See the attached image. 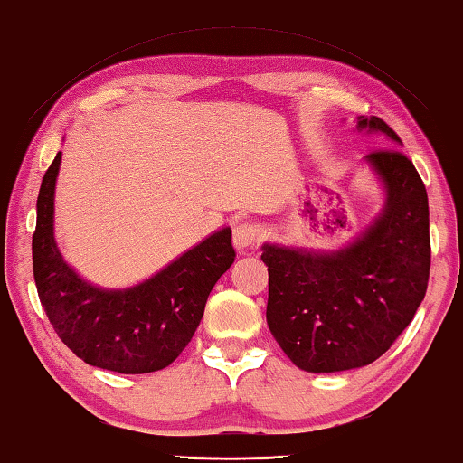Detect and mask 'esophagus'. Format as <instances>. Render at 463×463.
<instances>
[{"label":"esophagus","instance_id":"esophagus-1","mask_svg":"<svg viewBox=\"0 0 463 463\" xmlns=\"http://www.w3.org/2000/svg\"><path fill=\"white\" fill-rule=\"evenodd\" d=\"M262 240V227L254 222H244L233 227V244L238 250L256 246Z\"/></svg>","mask_w":463,"mask_h":463}]
</instances>
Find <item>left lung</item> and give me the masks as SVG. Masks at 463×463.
Segmentation results:
<instances>
[{
  "label": "left lung",
  "mask_w": 463,
  "mask_h": 463,
  "mask_svg": "<svg viewBox=\"0 0 463 463\" xmlns=\"http://www.w3.org/2000/svg\"><path fill=\"white\" fill-rule=\"evenodd\" d=\"M359 128L402 143L382 118ZM388 201L363 236L335 254L262 246L269 267L267 322L303 371L335 373L380 359L424 299L430 270L429 199L414 164L396 146L373 149Z\"/></svg>",
  "instance_id": "1"
}]
</instances>
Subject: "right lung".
Masks as SVG:
<instances>
[{
	"instance_id": "1",
	"label": "right lung",
	"mask_w": 463,
	"mask_h": 463,
	"mask_svg": "<svg viewBox=\"0 0 463 463\" xmlns=\"http://www.w3.org/2000/svg\"><path fill=\"white\" fill-rule=\"evenodd\" d=\"M59 164L61 151L43 178L33 236L34 283L49 322L88 365L117 373L168 367L191 343L211 289L236 260L232 230L213 233L146 283L98 289L67 267L52 238Z\"/></svg>"
}]
</instances>
